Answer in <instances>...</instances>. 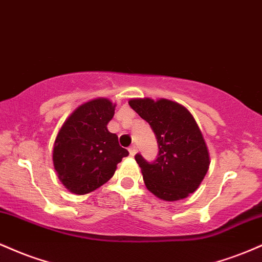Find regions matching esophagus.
Masks as SVG:
<instances>
[{
    "instance_id": "esophagus-1",
    "label": "esophagus",
    "mask_w": 262,
    "mask_h": 262,
    "mask_svg": "<svg viewBox=\"0 0 262 262\" xmlns=\"http://www.w3.org/2000/svg\"><path fill=\"white\" fill-rule=\"evenodd\" d=\"M128 150H129V154H130L132 156H134L135 154H137V151H138V150H137V146H135V145H132L130 148H129Z\"/></svg>"
}]
</instances>
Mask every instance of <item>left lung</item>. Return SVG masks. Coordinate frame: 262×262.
Masks as SVG:
<instances>
[{
    "instance_id": "obj_1",
    "label": "left lung",
    "mask_w": 262,
    "mask_h": 262,
    "mask_svg": "<svg viewBox=\"0 0 262 262\" xmlns=\"http://www.w3.org/2000/svg\"><path fill=\"white\" fill-rule=\"evenodd\" d=\"M129 106L149 123L158 139L154 162L135 155L146 188L167 202L187 198L200 187L210 164L196 119L187 108L166 98H132Z\"/></svg>"
}]
</instances>
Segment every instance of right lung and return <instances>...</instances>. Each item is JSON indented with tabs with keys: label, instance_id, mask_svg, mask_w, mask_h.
<instances>
[{
	"label": "right lung",
	"instance_id": "add662e5",
	"mask_svg": "<svg viewBox=\"0 0 262 262\" xmlns=\"http://www.w3.org/2000/svg\"><path fill=\"white\" fill-rule=\"evenodd\" d=\"M116 103L95 98L75 108L59 129L53 148L54 169L60 182L75 194H87L114 175L129 155L118 137L107 129Z\"/></svg>",
	"mask_w": 262,
	"mask_h": 262
}]
</instances>
